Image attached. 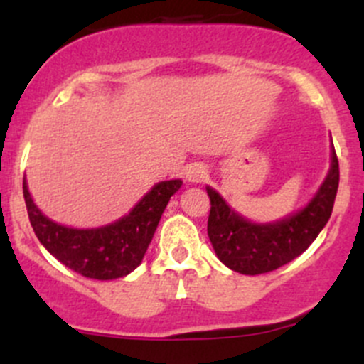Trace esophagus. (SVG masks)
<instances>
[{
    "label": "esophagus",
    "instance_id": "obj_1",
    "mask_svg": "<svg viewBox=\"0 0 364 364\" xmlns=\"http://www.w3.org/2000/svg\"><path fill=\"white\" fill-rule=\"evenodd\" d=\"M186 179L192 183H200L204 181V178L208 176V168L203 164H192L186 167Z\"/></svg>",
    "mask_w": 364,
    "mask_h": 364
}]
</instances>
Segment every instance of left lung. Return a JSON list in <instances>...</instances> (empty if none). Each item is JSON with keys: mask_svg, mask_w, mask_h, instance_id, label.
I'll return each mask as SVG.
<instances>
[{"mask_svg": "<svg viewBox=\"0 0 364 364\" xmlns=\"http://www.w3.org/2000/svg\"><path fill=\"white\" fill-rule=\"evenodd\" d=\"M338 181V159L331 148V167L314 199L297 213L271 223H253L243 218L218 192L205 186L211 200L208 236L216 257L241 274L267 273L294 260L328 223Z\"/></svg>", "mask_w": 364, "mask_h": 364, "instance_id": "left-lung-1", "label": "left lung"}]
</instances>
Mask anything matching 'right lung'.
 <instances>
[{"mask_svg":"<svg viewBox=\"0 0 364 364\" xmlns=\"http://www.w3.org/2000/svg\"><path fill=\"white\" fill-rule=\"evenodd\" d=\"M181 185V179L156 183L127 216L98 229H72L47 218L33 203L26 179L23 193L33 230L49 253L82 277L114 280L142 262L161 213Z\"/></svg>","mask_w":364,"mask_h":364,"instance_id":"obj_1","label":"right lung"}]
</instances>
